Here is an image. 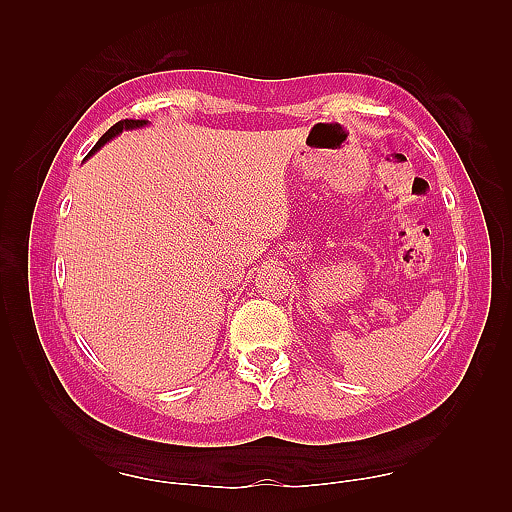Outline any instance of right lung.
<instances>
[{
	"label": "right lung",
	"mask_w": 512,
	"mask_h": 512,
	"mask_svg": "<svg viewBox=\"0 0 512 512\" xmlns=\"http://www.w3.org/2000/svg\"><path fill=\"white\" fill-rule=\"evenodd\" d=\"M147 125H149V121H121V123H116L114 127L107 129V132L99 138V143L94 145V149L90 151V156L96 154V151H99L105 143H110L112 138H116L118 134H123V129H140V127H147ZM90 156H88V158H90Z\"/></svg>",
	"instance_id": "add662e5"
}]
</instances>
